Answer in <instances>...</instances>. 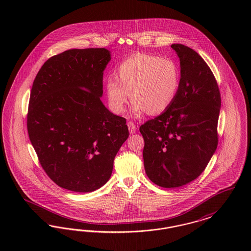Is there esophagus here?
I'll return each mask as SVG.
<instances>
[{
	"mask_svg": "<svg viewBox=\"0 0 251 251\" xmlns=\"http://www.w3.org/2000/svg\"><path fill=\"white\" fill-rule=\"evenodd\" d=\"M127 125H128V128H129V131H130L131 133L135 132V130H136V126H135V124H134L132 121H129V122L127 123Z\"/></svg>",
	"mask_w": 251,
	"mask_h": 251,
	"instance_id": "esophagus-1",
	"label": "esophagus"
}]
</instances>
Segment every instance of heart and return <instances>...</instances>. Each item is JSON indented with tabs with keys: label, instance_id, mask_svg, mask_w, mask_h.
<instances>
[{
	"label": "heart",
	"instance_id": "b5f03b06",
	"mask_svg": "<svg viewBox=\"0 0 251 251\" xmlns=\"http://www.w3.org/2000/svg\"><path fill=\"white\" fill-rule=\"evenodd\" d=\"M115 78L105 84L108 102L115 113L125 111L130 99L131 112L140 116L163 113L173 103L179 87V70L170 58L135 53L121 62Z\"/></svg>",
	"mask_w": 251,
	"mask_h": 251
}]
</instances>
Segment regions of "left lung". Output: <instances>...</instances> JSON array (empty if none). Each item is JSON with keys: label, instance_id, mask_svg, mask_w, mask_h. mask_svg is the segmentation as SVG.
<instances>
[{"label": "left lung", "instance_id": "8db88e82", "mask_svg": "<svg viewBox=\"0 0 251 251\" xmlns=\"http://www.w3.org/2000/svg\"><path fill=\"white\" fill-rule=\"evenodd\" d=\"M179 58L180 79L173 103L140 126L144 167L152 182L182 186L207 167L218 144L221 98L214 73L193 49L172 44Z\"/></svg>", "mask_w": 251, "mask_h": 251}]
</instances>
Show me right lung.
Returning a JSON list of instances; mask_svg holds the SVG:
<instances>
[{
  "label": "right lung",
  "instance_id": "right-lung-1",
  "mask_svg": "<svg viewBox=\"0 0 251 251\" xmlns=\"http://www.w3.org/2000/svg\"><path fill=\"white\" fill-rule=\"evenodd\" d=\"M104 48L72 49L49 58L34 80L27 130L39 164L58 186L95 191L110 179L128 136L126 119L100 100Z\"/></svg>",
  "mask_w": 251,
  "mask_h": 251
}]
</instances>
